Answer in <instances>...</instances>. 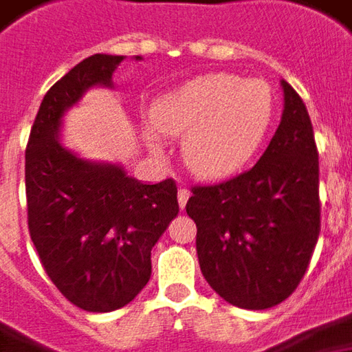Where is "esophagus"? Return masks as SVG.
<instances>
[{"label": "esophagus", "mask_w": 352, "mask_h": 352, "mask_svg": "<svg viewBox=\"0 0 352 352\" xmlns=\"http://www.w3.org/2000/svg\"><path fill=\"white\" fill-rule=\"evenodd\" d=\"M188 199H190V190H188V188H180V190H178V205L184 208L186 207V203H188Z\"/></svg>", "instance_id": "34e87169"}]
</instances>
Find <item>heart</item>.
Wrapping results in <instances>:
<instances>
[{"label":"heart","instance_id":"b5f03b06","mask_svg":"<svg viewBox=\"0 0 352 352\" xmlns=\"http://www.w3.org/2000/svg\"><path fill=\"white\" fill-rule=\"evenodd\" d=\"M274 109L268 82L210 72L155 99L149 124L157 134L182 138V161L193 176L218 180L245 166L258 151L272 124ZM153 132L147 134V145L161 155Z\"/></svg>","mask_w":352,"mask_h":352}]
</instances>
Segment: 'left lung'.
Listing matches in <instances>:
<instances>
[{
    "instance_id": "8db88e82",
    "label": "left lung",
    "mask_w": 352,
    "mask_h": 352,
    "mask_svg": "<svg viewBox=\"0 0 352 352\" xmlns=\"http://www.w3.org/2000/svg\"><path fill=\"white\" fill-rule=\"evenodd\" d=\"M280 126L253 168L191 188L201 272L234 307L264 310L292 295L320 236L318 151L309 111L282 80Z\"/></svg>"
}]
</instances>
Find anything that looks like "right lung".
Masks as SVG:
<instances>
[{
  "label": "right lung",
  "mask_w": 352,
  "mask_h": 352,
  "mask_svg": "<svg viewBox=\"0 0 352 352\" xmlns=\"http://www.w3.org/2000/svg\"><path fill=\"white\" fill-rule=\"evenodd\" d=\"M122 60L124 55L96 53L55 82L26 145L32 243L55 287L88 312L120 309L144 289L153 245L180 210L172 178L142 184L118 164L80 159L60 144L63 115L89 88H113Z\"/></svg>",
  "instance_id": "right-lung-1"
}]
</instances>
